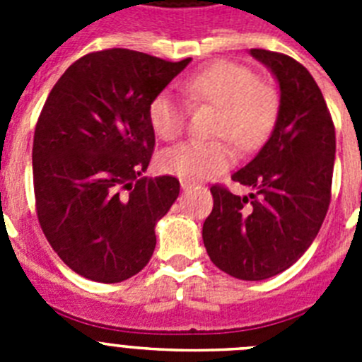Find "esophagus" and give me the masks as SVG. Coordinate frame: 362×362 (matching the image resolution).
I'll return each instance as SVG.
<instances>
[{"instance_id":"1","label":"esophagus","mask_w":362,"mask_h":362,"mask_svg":"<svg viewBox=\"0 0 362 362\" xmlns=\"http://www.w3.org/2000/svg\"><path fill=\"white\" fill-rule=\"evenodd\" d=\"M194 187H196V183H192L188 179H181V188H183V190H190V188Z\"/></svg>"}]
</instances>
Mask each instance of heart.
<instances>
[{
    "label": "heart",
    "mask_w": 362,
    "mask_h": 362,
    "mask_svg": "<svg viewBox=\"0 0 362 362\" xmlns=\"http://www.w3.org/2000/svg\"><path fill=\"white\" fill-rule=\"evenodd\" d=\"M192 103H209L219 110L214 136L230 137L239 148H254L270 132L277 114V94L248 66L221 62L199 70L185 81ZM187 103L177 92L166 88L153 95L148 105V121L153 132L170 141L183 132ZM235 152L226 139H188L166 148L159 165L168 174L183 179H210L228 170Z\"/></svg>",
    "instance_id": "heart-1"
}]
</instances>
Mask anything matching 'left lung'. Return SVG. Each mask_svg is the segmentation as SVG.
<instances>
[{
    "label": "left lung",
    "instance_id": "1",
    "mask_svg": "<svg viewBox=\"0 0 362 362\" xmlns=\"http://www.w3.org/2000/svg\"><path fill=\"white\" fill-rule=\"evenodd\" d=\"M279 85V110L268 141L232 175L254 188L235 196L212 187V214L203 225L206 254L219 270L263 281L292 267L308 250L330 204L335 129L317 83L279 52L252 49Z\"/></svg>",
    "mask_w": 362,
    "mask_h": 362
}]
</instances>
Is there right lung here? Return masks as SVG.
<instances>
[{
  "label": "right lung",
  "mask_w": 362,
  "mask_h": 362,
  "mask_svg": "<svg viewBox=\"0 0 362 362\" xmlns=\"http://www.w3.org/2000/svg\"><path fill=\"white\" fill-rule=\"evenodd\" d=\"M190 62L129 49L86 54L45 101L32 146L37 219L54 252L86 279L121 283L152 257L153 228L179 181L143 175L156 145L148 105Z\"/></svg>",
  "instance_id": "right-lung-1"
}]
</instances>
